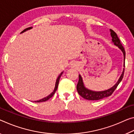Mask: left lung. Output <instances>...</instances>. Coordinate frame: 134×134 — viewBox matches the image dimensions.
Segmentation results:
<instances>
[{
  "instance_id": "8db88e82",
  "label": "left lung",
  "mask_w": 134,
  "mask_h": 134,
  "mask_svg": "<svg viewBox=\"0 0 134 134\" xmlns=\"http://www.w3.org/2000/svg\"><path fill=\"white\" fill-rule=\"evenodd\" d=\"M111 31V36L112 37V42L113 43L115 44L116 46H118L119 48L121 51L123 52L124 56V67H125V51L124 48V46H122V44L121 43L120 40L119 39V37L117 35V34L114 32L113 30H110ZM124 71L125 69H124L123 70L122 74L121 75L118 81V82L114 85L109 90L104 91H100V92H95V91H92L91 90H89L88 89H86L85 87L84 86L83 83V80L82 77L80 75H79V81L77 83V91L78 94H79L80 96L83 98L88 99V100H98V99H103L104 98L108 97L113 94L114 90H116L117 87H118V85L119 84V83L121 82V80H122L123 77H124Z\"/></svg>"
}]
</instances>
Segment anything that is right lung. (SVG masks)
Returning a JSON list of instances; mask_svg holds the SVG:
<instances>
[{
  "mask_svg": "<svg viewBox=\"0 0 134 134\" xmlns=\"http://www.w3.org/2000/svg\"><path fill=\"white\" fill-rule=\"evenodd\" d=\"M31 28H32V27H28V28L25 29H24V30L21 31V33L24 32V31H27V30H29V29H31ZM62 74H63V72L60 74V75H59V76H58V77L57 78V81H56V83H55V87L54 90V91H53V92L51 93V94L50 95H49L48 97H45V98H44L42 99H40V100H39V101H35V103H40V102H43V101H47V100H48L49 99L51 98V97L53 96V95H54L55 94V93L56 91H57V88H58V83H59V78L61 77V76L62 75Z\"/></svg>",
  "mask_w": 134,
  "mask_h": 134,
  "instance_id": "1",
  "label": "right lung"
}]
</instances>
